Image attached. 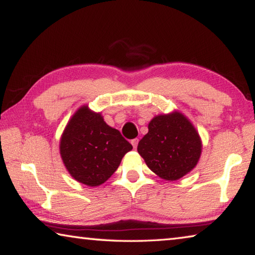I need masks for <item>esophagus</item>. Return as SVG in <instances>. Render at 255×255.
I'll return each instance as SVG.
<instances>
[{
  "mask_svg": "<svg viewBox=\"0 0 255 255\" xmlns=\"http://www.w3.org/2000/svg\"><path fill=\"white\" fill-rule=\"evenodd\" d=\"M131 145L133 148H137V145H138V139H132L131 140Z\"/></svg>",
  "mask_w": 255,
  "mask_h": 255,
  "instance_id": "esophagus-1",
  "label": "esophagus"
}]
</instances>
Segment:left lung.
I'll return each instance as SVG.
<instances>
[{
  "label": "left lung",
  "instance_id": "obj_1",
  "mask_svg": "<svg viewBox=\"0 0 255 255\" xmlns=\"http://www.w3.org/2000/svg\"><path fill=\"white\" fill-rule=\"evenodd\" d=\"M137 150L150 170L167 181L179 180L199 162L202 143L191 122L179 111L158 115L148 124V132Z\"/></svg>",
  "mask_w": 255,
  "mask_h": 255
}]
</instances>
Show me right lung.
<instances>
[{"label":"right lung","mask_w":255,"mask_h":255,"mask_svg":"<svg viewBox=\"0 0 255 255\" xmlns=\"http://www.w3.org/2000/svg\"><path fill=\"white\" fill-rule=\"evenodd\" d=\"M132 149L119 130L107 125L100 112L82 106L72 116L60 137L63 163L77 182L89 187L105 183Z\"/></svg>","instance_id":"1"}]
</instances>
